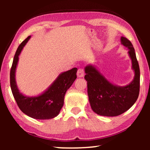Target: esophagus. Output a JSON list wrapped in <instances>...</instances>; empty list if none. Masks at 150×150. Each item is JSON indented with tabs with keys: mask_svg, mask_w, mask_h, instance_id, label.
<instances>
[{
	"mask_svg": "<svg viewBox=\"0 0 150 150\" xmlns=\"http://www.w3.org/2000/svg\"><path fill=\"white\" fill-rule=\"evenodd\" d=\"M78 77H83L84 76V70L83 69H79L77 73Z\"/></svg>",
	"mask_w": 150,
	"mask_h": 150,
	"instance_id": "esophagus-1",
	"label": "esophagus"
}]
</instances>
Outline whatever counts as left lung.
I'll use <instances>...</instances> for the list:
<instances>
[{
  "label": "left lung",
  "instance_id": "left-lung-1",
  "mask_svg": "<svg viewBox=\"0 0 150 150\" xmlns=\"http://www.w3.org/2000/svg\"><path fill=\"white\" fill-rule=\"evenodd\" d=\"M121 44L128 50V54L134 72L133 80L126 86H118L110 82L95 65L85 67V79L87 81V93L92 110L98 115L116 116L130 108L138 99L140 72L136 53L132 43L121 37Z\"/></svg>",
  "mask_w": 150,
  "mask_h": 150
}]
</instances>
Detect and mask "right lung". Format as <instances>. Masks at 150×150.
<instances>
[{
    "instance_id": "add662e5",
    "label": "right lung",
    "mask_w": 150,
    "mask_h": 150,
    "mask_svg": "<svg viewBox=\"0 0 150 150\" xmlns=\"http://www.w3.org/2000/svg\"><path fill=\"white\" fill-rule=\"evenodd\" d=\"M30 38L31 35L21 43L15 54L10 73L11 87L18 106L25 115L38 120H48L59 115L64 103L66 91L77 79V69L74 67L60 73L52 84L39 95L28 96L23 95L16 84V69L20 53Z\"/></svg>"
}]
</instances>
